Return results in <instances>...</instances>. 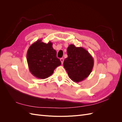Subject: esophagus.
<instances>
[{
	"label": "esophagus",
	"instance_id": "esophagus-1",
	"mask_svg": "<svg viewBox=\"0 0 122 122\" xmlns=\"http://www.w3.org/2000/svg\"><path fill=\"white\" fill-rule=\"evenodd\" d=\"M60 60H61V64H63V62H64V58H61L60 59Z\"/></svg>",
	"mask_w": 122,
	"mask_h": 122
}]
</instances>
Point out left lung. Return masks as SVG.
Returning <instances> with one entry per match:
<instances>
[{"mask_svg":"<svg viewBox=\"0 0 122 122\" xmlns=\"http://www.w3.org/2000/svg\"><path fill=\"white\" fill-rule=\"evenodd\" d=\"M68 57L64 61V67L72 81L78 83L90 75L94 61L88 51L83 48L70 44L67 49Z\"/></svg>","mask_w":122,"mask_h":122,"instance_id":"left-lung-1","label":"left lung"}]
</instances>
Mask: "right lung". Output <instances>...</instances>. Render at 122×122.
I'll return each instance as SVG.
<instances>
[{
  "mask_svg": "<svg viewBox=\"0 0 122 122\" xmlns=\"http://www.w3.org/2000/svg\"><path fill=\"white\" fill-rule=\"evenodd\" d=\"M52 45L50 41L45 43L40 39L29 47L26 54L28 68L36 78H48L53 73L55 68L61 65Z\"/></svg>",
  "mask_w": 122,
  "mask_h": 122,
  "instance_id": "right-lung-1",
  "label": "right lung"
}]
</instances>
